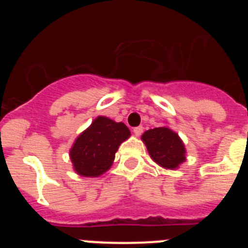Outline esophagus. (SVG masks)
Returning a JSON list of instances; mask_svg holds the SVG:
<instances>
[{"label": "esophagus", "mask_w": 248, "mask_h": 248, "mask_svg": "<svg viewBox=\"0 0 248 248\" xmlns=\"http://www.w3.org/2000/svg\"><path fill=\"white\" fill-rule=\"evenodd\" d=\"M143 130H144V128L143 126H137V128H134V134H135V137H140V135L143 134Z\"/></svg>", "instance_id": "esophagus-1"}]
</instances>
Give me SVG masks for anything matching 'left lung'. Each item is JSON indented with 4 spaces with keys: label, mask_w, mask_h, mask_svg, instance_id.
<instances>
[{
    "label": "left lung",
    "mask_w": 248,
    "mask_h": 248,
    "mask_svg": "<svg viewBox=\"0 0 248 248\" xmlns=\"http://www.w3.org/2000/svg\"><path fill=\"white\" fill-rule=\"evenodd\" d=\"M153 161L169 170L179 169L186 161V148L177 133L169 126L149 129L141 135Z\"/></svg>",
    "instance_id": "1"
}]
</instances>
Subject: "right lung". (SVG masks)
<instances>
[{
  "mask_svg": "<svg viewBox=\"0 0 248 248\" xmlns=\"http://www.w3.org/2000/svg\"><path fill=\"white\" fill-rule=\"evenodd\" d=\"M124 123L99 115L74 140L69 150L73 170L80 176L98 177L108 171L120 144L130 138Z\"/></svg>",
  "mask_w": 248,
  "mask_h": 248,
  "instance_id": "add662e5",
  "label": "right lung"
}]
</instances>
